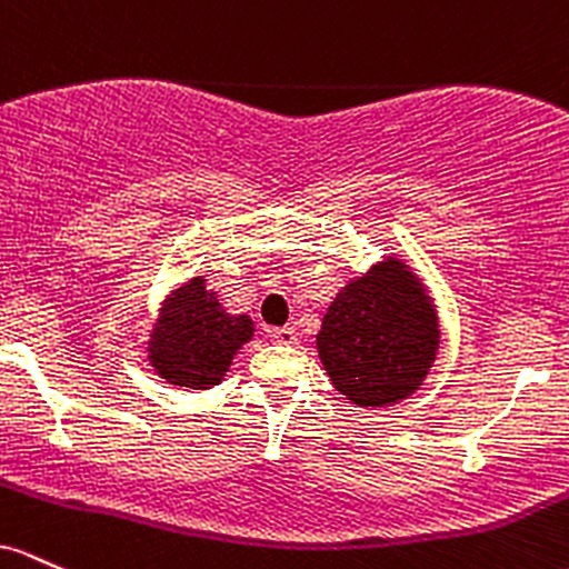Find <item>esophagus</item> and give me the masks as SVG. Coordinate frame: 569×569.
Masks as SVG:
<instances>
[{
	"instance_id": "1",
	"label": "esophagus",
	"mask_w": 569,
	"mask_h": 569,
	"mask_svg": "<svg viewBox=\"0 0 569 569\" xmlns=\"http://www.w3.org/2000/svg\"><path fill=\"white\" fill-rule=\"evenodd\" d=\"M268 336H271V341L284 343V347H290V343L298 341L296 328H273V330H268Z\"/></svg>"
}]
</instances>
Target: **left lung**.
Instances as JSON below:
<instances>
[{
  "label": "left lung",
  "mask_w": 569,
  "mask_h": 569,
  "mask_svg": "<svg viewBox=\"0 0 569 569\" xmlns=\"http://www.w3.org/2000/svg\"><path fill=\"white\" fill-rule=\"evenodd\" d=\"M440 347L436 301L403 258L387 260L338 290L317 352L338 392L355 406H392L417 392Z\"/></svg>",
  "instance_id": "obj_1"
}]
</instances>
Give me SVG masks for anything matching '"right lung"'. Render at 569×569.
<instances>
[{"instance_id":"obj_1","label":"right lung","mask_w":569,"mask_h":569,"mask_svg":"<svg viewBox=\"0 0 569 569\" xmlns=\"http://www.w3.org/2000/svg\"><path fill=\"white\" fill-rule=\"evenodd\" d=\"M252 336V319L228 315L217 292L207 290V279L193 277L163 301L147 341V360L166 385L212 389Z\"/></svg>"}]
</instances>
